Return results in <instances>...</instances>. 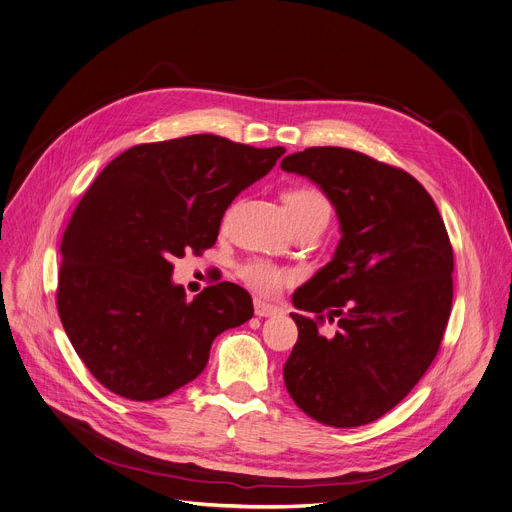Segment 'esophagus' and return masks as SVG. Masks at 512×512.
<instances>
[{
  "instance_id": "esophagus-1",
  "label": "esophagus",
  "mask_w": 512,
  "mask_h": 512,
  "mask_svg": "<svg viewBox=\"0 0 512 512\" xmlns=\"http://www.w3.org/2000/svg\"><path fill=\"white\" fill-rule=\"evenodd\" d=\"M254 312H256V316H275L281 310L277 306H273V304L262 302V299H254Z\"/></svg>"
}]
</instances>
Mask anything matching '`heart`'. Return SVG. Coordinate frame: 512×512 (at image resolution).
<instances>
[{
    "label": "heart",
    "instance_id": "b5f03b06",
    "mask_svg": "<svg viewBox=\"0 0 512 512\" xmlns=\"http://www.w3.org/2000/svg\"><path fill=\"white\" fill-rule=\"evenodd\" d=\"M285 204H287V210L291 215V221L302 219V217L314 213V210L328 208L322 194L314 188L289 190L285 194ZM239 277H242V281L260 295H275L289 281L287 270L279 268L277 264L268 262V260H260V258L250 260L242 268H239Z\"/></svg>",
    "mask_w": 512,
    "mask_h": 512
}]
</instances>
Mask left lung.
Returning <instances> with one entry per match:
<instances>
[{
	"label": "left lung",
	"instance_id": "obj_1",
	"mask_svg": "<svg viewBox=\"0 0 512 512\" xmlns=\"http://www.w3.org/2000/svg\"><path fill=\"white\" fill-rule=\"evenodd\" d=\"M281 169L335 206L341 239L293 293L297 343L283 378L295 405L333 428L366 426L401 403L434 362L453 304V248L438 208L407 171L341 146ZM338 320L333 334L319 326Z\"/></svg>",
	"mask_w": 512,
	"mask_h": 512
}]
</instances>
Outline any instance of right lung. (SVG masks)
Returning <instances> with one entry per match:
<instances>
[{"instance_id":"obj_1","label":"right lung","mask_w":512,"mask_h":512,"mask_svg":"<svg viewBox=\"0 0 512 512\" xmlns=\"http://www.w3.org/2000/svg\"><path fill=\"white\" fill-rule=\"evenodd\" d=\"M283 153L213 134L138 144L84 192L59 248L57 312L111 393L171 395L204 370L217 335L254 316L250 293L229 281L186 302L171 260L215 246L229 204Z\"/></svg>"}]
</instances>
